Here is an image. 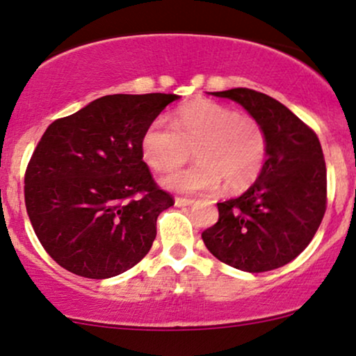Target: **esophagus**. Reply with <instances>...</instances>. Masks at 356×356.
I'll use <instances>...</instances> for the list:
<instances>
[{
    "label": "esophagus",
    "instance_id": "1",
    "mask_svg": "<svg viewBox=\"0 0 356 356\" xmlns=\"http://www.w3.org/2000/svg\"><path fill=\"white\" fill-rule=\"evenodd\" d=\"M193 204L192 199H186V197H177L175 199V207H191Z\"/></svg>",
    "mask_w": 356,
    "mask_h": 356
}]
</instances>
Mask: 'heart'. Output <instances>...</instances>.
<instances>
[{
    "label": "heart",
    "mask_w": 356,
    "mask_h": 356,
    "mask_svg": "<svg viewBox=\"0 0 356 356\" xmlns=\"http://www.w3.org/2000/svg\"><path fill=\"white\" fill-rule=\"evenodd\" d=\"M139 146L145 163L156 170L186 163L192 147L195 163L159 181L184 193L211 192L222 181L230 191H241L256 181L266 157V136L258 121L209 100L179 108L172 124L164 118L151 121Z\"/></svg>",
    "instance_id": "1"
}]
</instances>
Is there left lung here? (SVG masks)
<instances>
[{
    "instance_id": "obj_1",
    "label": "left lung",
    "mask_w": 356,
    "mask_h": 356,
    "mask_svg": "<svg viewBox=\"0 0 356 356\" xmlns=\"http://www.w3.org/2000/svg\"><path fill=\"white\" fill-rule=\"evenodd\" d=\"M236 102L266 136L263 169L245 193L218 205L202 233L215 258L246 273L291 263L312 241L327 202V169L317 134L289 108L250 88L211 92Z\"/></svg>"
}]
</instances>
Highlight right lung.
Returning <instances> with one entry per match:
<instances>
[{
  "label": "right lung",
  "mask_w": 356,
  "mask_h": 356,
  "mask_svg": "<svg viewBox=\"0 0 356 356\" xmlns=\"http://www.w3.org/2000/svg\"><path fill=\"white\" fill-rule=\"evenodd\" d=\"M177 98L106 95L42 134L26 170V210L40 245L67 271L113 277L151 250L156 220L174 200L152 181L139 145Z\"/></svg>",
  "instance_id": "obj_1"
}]
</instances>
